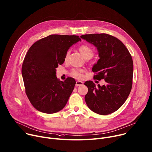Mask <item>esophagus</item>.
Segmentation results:
<instances>
[{
	"mask_svg": "<svg viewBox=\"0 0 152 152\" xmlns=\"http://www.w3.org/2000/svg\"><path fill=\"white\" fill-rule=\"evenodd\" d=\"M83 85V82H82V81H76V86H80L81 85Z\"/></svg>",
	"mask_w": 152,
	"mask_h": 152,
	"instance_id": "34e87169",
	"label": "esophagus"
}]
</instances>
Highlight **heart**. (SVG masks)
<instances>
[{
    "label": "heart",
    "mask_w": 152,
    "mask_h": 152,
    "mask_svg": "<svg viewBox=\"0 0 152 152\" xmlns=\"http://www.w3.org/2000/svg\"><path fill=\"white\" fill-rule=\"evenodd\" d=\"M78 50H79L80 52L81 53V55H82L86 58V59H87V58H91L94 54V52L93 49L87 45H81L78 48ZM69 55V52H67L66 53V57H65L66 59L68 57ZM84 72H85V71L83 69L73 70L71 72V75L77 78L80 79L83 77V73Z\"/></svg>",
    "instance_id": "b5f03b06"
}]
</instances>
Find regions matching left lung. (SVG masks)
<instances>
[{"label": "left lung", "instance_id": "left-lung-1", "mask_svg": "<svg viewBox=\"0 0 152 152\" xmlns=\"http://www.w3.org/2000/svg\"><path fill=\"white\" fill-rule=\"evenodd\" d=\"M80 38L94 45L99 60L92 67L94 78L104 79L105 84L96 85L87 81L88 92L85 99L88 108L97 114L107 115L121 108L129 96L133 74L132 56L118 38L105 33L84 34Z\"/></svg>", "mask_w": 152, "mask_h": 152}]
</instances>
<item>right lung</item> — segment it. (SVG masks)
Returning a JSON list of instances; mask_svg holds the SVG:
<instances>
[{"label": "right lung", "instance_id": "right-lung-1", "mask_svg": "<svg viewBox=\"0 0 152 152\" xmlns=\"http://www.w3.org/2000/svg\"><path fill=\"white\" fill-rule=\"evenodd\" d=\"M81 41L78 36L51 34L34 42L28 49L22 66L26 94L34 108L52 114L61 110L72 94L75 80L64 81L56 77L71 47Z\"/></svg>", "mask_w": 152, "mask_h": 152}]
</instances>
